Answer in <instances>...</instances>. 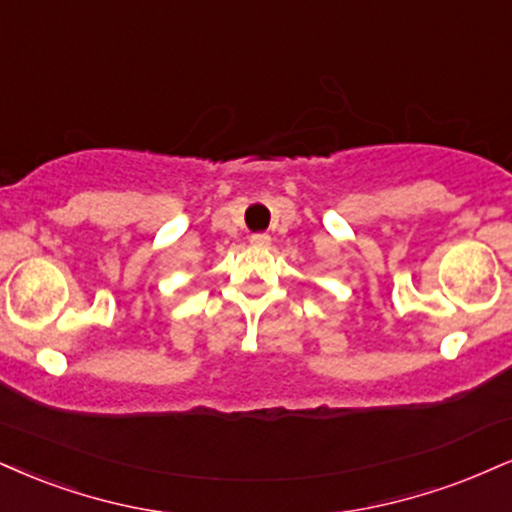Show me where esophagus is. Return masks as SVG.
Returning a JSON list of instances; mask_svg holds the SVG:
<instances>
[{"label":"esophagus","instance_id":"34e87169","mask_svg":"<svg viewBox=\"0 0 512 512\" xmlns=\"http://www.w3.org/2000/svg\"><path fill=\"white\" fill-rule=\"evenodd\" d=\"M269 240H272L269 238V233H252L250 236V243L255 245V248H267Z\"/></svg>","mask_w":512,"mask_h":512}]
</instances>
